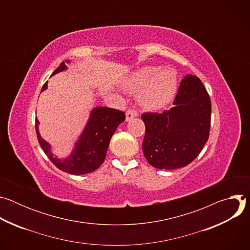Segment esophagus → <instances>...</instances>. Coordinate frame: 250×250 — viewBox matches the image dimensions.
Here are the masks:
<instances>
[{
	"mask_svg": "<svg viewBox=\"0 0 250 250\" xmlns=\"http://www.w3.org/2000/svg\"><path fill=\"white\" fill-rule=\"evenodd\" d=\"M137 115H138V114H137V112H136L135 110L129 109V110H127V112L125 113V121L128 122V121H130L131 119L137 117Z\"/></svg>",
	"mask_w": 250,
	"mask_h": 250,
	"instance_id": "obj_1",
	"label": "esophagus"
}]
</instances>
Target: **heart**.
I'll use <instances>...</instances> for the list:
<instances>
[{
	"mask_svg": "<svg viewBox=\"0 0 250 250\" xmlns=\"http://www.w3.org/2000/svg\"><path fill=\"white\" fill-rule=\"evenodd\" d=\"M124 88L129 92H139L141 105L148 111H157L174 98L177 74L172 68H141L124 82Z\"/></svg>",
	"mask_w": 250,
	"mask_h": 250,
	"instance_id": "heart-1",
	"label": "heart"
}]
</instances>
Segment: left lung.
Listing matches in <instances>:
<instances>
[{
	"mask_svg": "<svg viewBox=\"0 0 250 250\" xmlns=\"http://www.w3.org/2000/svg\"><path fill=\"white\" fill-rule=\"evenodd\" d=\"M173 104L161 114L141 116L146 125L142 150L157 169L187 166L200 154L209 135L210 99L197 76L183 78Z\"/></svg>",
	"mask_w": 250,
	"mask_h": 250,
	"instance_id": "obj_1",
	"label": "left lung"
}]
</instances>
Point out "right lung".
Listing matches in <instances>:
<instances>
[{"label":"right lung","instance_id":"1","mask_svg":"<svg viewBox=\"0 0 250 250\" xmlns=\"http://www.w3.org/2000/svg\"><path fill=\"white\" fill-rule=\"evenodd\" d=\"M66 62L69 63L70 61L67 60ZM66 69L67 66L62 62L52 75ZM46 88L47 82L43 85L42 92ZM125 120V116L122 111L105 108V106H97L93 109L83 132L75 144V148L65 159H59L53 156L50 145L40 134V122L38 119H35V130H37L40 146L58 169L69 174L82 175L91 173L102 165L105 158L113 134L120 124Z\"/></svg>","mask_w":250,"mask_h":250}]
</instances>
